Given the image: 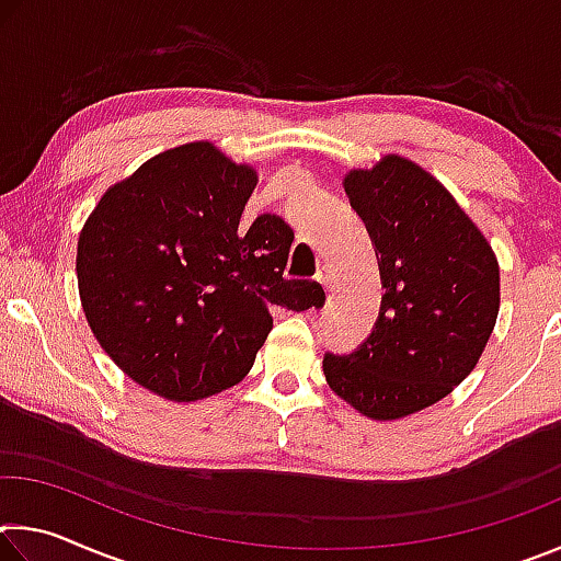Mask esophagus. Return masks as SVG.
<instances>
[{
  "instance_id": "34e87169",
  "label": "esophagus",
  "mask_w": 561,
  "mask_h": 561,
  "mask_svg": "<svg viewBox=\"0 0 561 561\" xmlns=\"http://www.w3.org/2000/svg\"><path fill=\"white\" fill-rule=\"evenodd\" d=\"M317 282L324 289H331V284H334V272H331V267H327V264H324V267L317 272Z\"/></svg>"
}]
</instances>
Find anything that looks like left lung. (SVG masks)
Segmentation results:
<instances>
[{"mask_svg":"<svg viewBox=\"0 0 561 561\" xmlns=\"http://www.w3.org/2000/svg\"><path fill=\"white\" fill-rule=\"evenodd\" d=\"M348 203L376 247L386 294L351 354H327L339 398L374 421L423 411L465 381L500 311V267L482 232L421 165L386 156L351 170Z\"/></svg>","mask_w":561,"mask_h":561,"instance_id":"1","label":"left lung"}]
</instances>
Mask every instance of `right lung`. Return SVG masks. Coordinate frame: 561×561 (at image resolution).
I'll return each instance as SVG.
<instances>
[{"label":"right lung","mask_w":561,"mask_h":561,"mask_svg":"<svg viewBox=\"0 0 561 561\" xmlns=\"http://www.w3.org/2000/svg\"><path fill=\"white\" fill-rule=\"evenodd\" d=\"M254 185V168L207 140L185 144L108 187L79 234L93 336L168 401L240 383L272 331V307H324L319 282L284 279L294 232L279 215L240 227Z\"/></svg>","instance_id":"add662e5"}]
</instances>
